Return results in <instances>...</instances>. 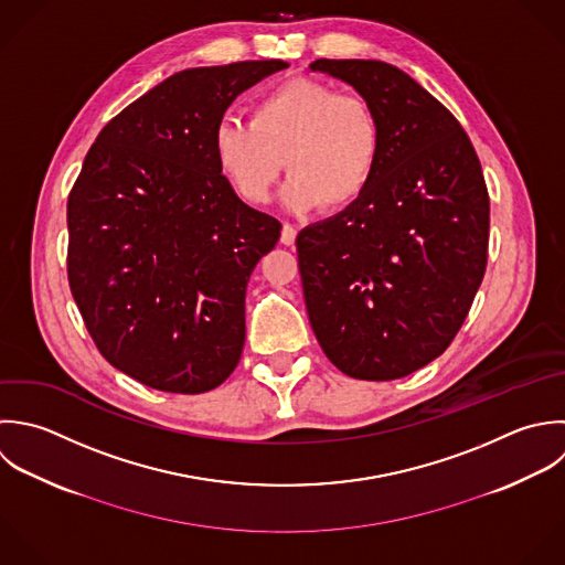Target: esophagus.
<instances>
[{"mask_svg": "<svg viewBox=\"0 0 565 565\" xmlns=\"http://www.w3.org/2000/svg\"><path fill=\"white\" fill-rule=\"evenodd\" d=\"M295 239H297V228L292 226V224H284V228H281V244H286V246H292L295 244Z\"/></svg>", "mask_w": 565, "mask_h": 565, "instance_id": "34e87169", "label": "esophagus"}]
</instances>
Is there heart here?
<instances>
[{"mask_svg": "<svg viewBox=\"0 0 565 565\" xmlns=\"http://www.w3.org/2000/svg\"><path fill=\"white\" fill-rule=\"evenodd\" d=\"M381 149V122L365 98L303 76L259 96L250 120L224 118L213 134L215 162L244 202L264 204L286 169L281 198L292 211L352 206L372 184Z\"/></svg>", "mask_w": 565, "mask_h": 565, "instance_id": "heart-1", "label": "heart"}]
</instances>
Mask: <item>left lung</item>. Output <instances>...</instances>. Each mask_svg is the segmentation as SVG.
Returning a JSON list of instances; mask_svg holds the SVG:
<instances>
[{
    "label": "left lung",
    "mask_w": 565,
    "mask_h": 565,
    "mask_svg": "<svg viewBox=\"0 0 565 565\" xmlns=\"http://www.w3.org/2000/svg\"><path fill=\"white\" fill-rule=\"evenodd\" d=\"M310 67L350 83L383 134L361 200L297 235L310 326L343 374L403 379L451 345L484 279L491 204L480 158L458 118L396 65Z\"/></svg>",
    "instance_id": "1"
}]
</instances>
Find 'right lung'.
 Returning <instances> with one entry per match:
<instances>
[{"label": "right lung", "instance_id": "add662e5", "mask_svg": "<svg viewBox=\"0 0 565 565\" xmlns=\"http://www.w3.org/2000/svg\"><path fill=\"white\" fill-rule=\"evenodd\" d=\"M286 61L175 72L116 114L67 198V281L103 359L134 381L202 394L237 367L246 286L281 235L222 175L226 107Z\"/></svg>", "mask_w": 565, "mask_h": 565}]
</instances>
